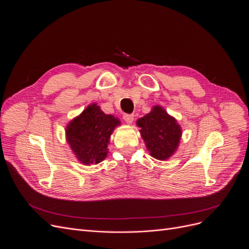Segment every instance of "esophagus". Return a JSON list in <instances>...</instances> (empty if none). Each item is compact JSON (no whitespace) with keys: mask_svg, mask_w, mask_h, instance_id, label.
Masks as SVG:
<instances>
[{"mask_svg":"<svg viewBox=\"0 0 249 249\" xmlns=\"http://www.w3.org/2000/svg\"><path fill=\"white\" fill-rule=\"evenodd\" d=\"M123 119L124 121L127 123V124H132L133 120H134V115L133 114H125L123 116Z\"/></svg>","mask_w":249,"mask_h":249,"instance_id":"obj_1","label":"esophagus"}]
</instances>
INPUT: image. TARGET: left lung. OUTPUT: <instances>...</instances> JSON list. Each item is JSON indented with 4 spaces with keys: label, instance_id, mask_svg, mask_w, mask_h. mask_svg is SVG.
Returning a JSON list of instances; mask_svg holds the SVG:
<instances>
[{
    "label": "left lung",
    "instance_id": "left-lung-1",
    "mask_svg": "<svg viewBox=\"0 0 249 249\" xmlns=\"http://www.w3.org/2000/svg\"><path fill=\"white\" fill-rule=\"evenodd\" d=\"M136 125L141 127V135L153 158L165 161L177 152L181 127L161 106H154L149 114L137 120Z\"/></svg>",
    "mask_w": 249,
    "mask_h": 249
}]
</instances>
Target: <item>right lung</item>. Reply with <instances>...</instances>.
I'll return each instance as SVG.
<instances>
[{"mask_svg":"<svg viewBox=\"0 0 249 249\" xmlns=\"http://www.w3.org/2000/svg\"><path fill=\"white\" fill-rule=\"evenodd\" d=\"M120 124L118 118L105 114L99 106L91 104L71 120L66 139L79 162L87 166L95 165L107 158L110 135Z\"/></svg>","mask_w":249,"mask_h":249,"instance_id":"obj_1","label":"right lung"}]
</instances>
